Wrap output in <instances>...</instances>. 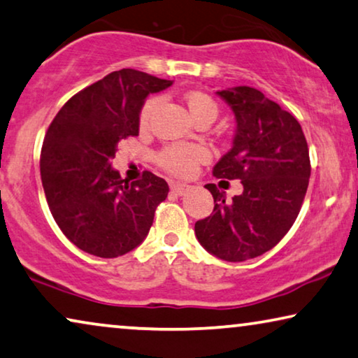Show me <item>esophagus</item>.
I'll list each match as a JSON object with an SVG mask.
<instances>
[{"label": "esophagus", "instance_id": "1", "mask_svg": "<svg viewBox=\"0 0 358 358\" xmlns=\"http://www.w3.org/2000/svg\"><path fill=\"white\" fill-rule=\"evenodd\" d=\"M192 187L189 184H182V182H171V190L174 192L176 195H185Z\"/></svg>", "mask_w": 358, "mask_h": 358}]
</instances>
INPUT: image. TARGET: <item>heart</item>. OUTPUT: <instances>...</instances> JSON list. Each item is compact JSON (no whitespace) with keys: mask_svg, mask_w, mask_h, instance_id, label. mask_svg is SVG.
Here are the masks:
<instances>
[{"mask_svg":"<svg viewBox=\"0 0 358 358\" xmlns=\"http://www.w3.org/2000/svg\"><path fill=\"white\" fill-rule=\"evenodd\" d=\"M159 103L158 96L148 98L143 103L141 115H138V124L142 129H147L152 122V117L157 113ZM185 103L190 115L194 116L195 121L211 116L216 117L217 115V106L213 98L206 95L203 92H190L185 95ZM208 159V152L201 147V145L194 143H169L166 147H163L157 155V163L162 166L166 173L173 176H179V178H185L190 176L196 169L200 163H203Z\"/></svg>","mask_w":358,"mask_h":358,"instance_id":"heart-1","label":"heart"}]
</instances>
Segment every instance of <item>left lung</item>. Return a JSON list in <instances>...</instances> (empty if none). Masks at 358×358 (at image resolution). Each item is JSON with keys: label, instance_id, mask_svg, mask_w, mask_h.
Listing matches in <instances>:
<instances>
[{"label": "left lung", "instance_id": "left-lung-1", "mask_svg": "<svg viewBox=\"0 0 358 358\" xmlns=\"http://www.w3.org/2000/svg\"><path fill=\"white\" fill-rule=\"evenodd\" d=\"M232 108V148L216 163L217 179H241L231 201L215 184L213 213L195 222V236L226 262L260 257L287 234L302 208L310 179L308 145L297 119L252 87L217 92Z\"/></svg>", "mask_w": 358, "mask_h": 358}]
</instances>
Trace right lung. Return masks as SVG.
Here are the masks:
<instances>
[{"instance_id": "1", "label": "right lung", "mask_w": 358, "mask_h": 358, "mask_svg": "<svg viewBox=\"0 0 358 358\" xmlns=\"http://www.w3.org/2000/svg\"><path fill=\"white\" fill-rule=\"evenodd\" d=\"M173 84L136 69L115 71L80 90L46 131L41 184L63 234L90 255L116 258L141 245L166 180L145 171L127 182L110 162L122 138L138 136V115L150 93Z\"/></svg>"}]
</instances>
